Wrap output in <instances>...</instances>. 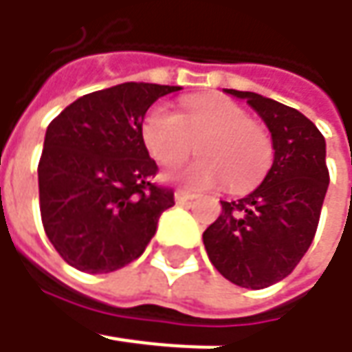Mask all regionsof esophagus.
<instances>
[{
  "mask_svg": "<svg viewBox=\"0 0 352 352\" xmlns=\"http://www.w3.org/2000/svg\"><path fill=\"white\" fill-rule=\"evenodd\" d=\"M174 197H176V204H188L190 199H194L192 194H188V192H184V190H176Z\"/></svg>",
  "mask_w": 352,
  "mask_h": 352,
  "instance_id": "esophagus-1",
  "label": "esophagus"
}]
</instances>
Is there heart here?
I'll list each match as a JSON object with an SVG mask.
<instances>
[{
  "label": "heart",
  "mask_w": 352,
  "mask_h": 352,
  "mask_svg": "<svg viewBox=\"0 0 352 352\" xmlns=\"http://www.w3.org/2000/svg\"><path fill=\"white\" fill-rule=\"evenodd\" d=\"M141 137L148 155L162 166L180 164L197 144L201 158L174 174L190 188L225 182L229 192L243 194L263 182L274 162L268 129L227 98L188 100L180 116L156 103L142 119Z\"/></svg>",
  "instance_id": "obj_1"
}]
</instances>
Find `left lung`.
<instances>
[{
    "label": "left lung",
    "mask_w": 352,
    "mask_h": 352,
    "mask_svg": "<svg viewBox=\"0 0 352 352\" xmlns=\"http://www.w3.org/2000/svg\"><path fill=\"white\" fill-rule=\"evenodd\" d=\"M247 100L272 133L274 162L247 197L221 201V215L204 231L211 264L241 288L261 290L292 274L318 231L329 186L325 139L298 109L254 91Z\"/></svg>",
    "instance_id": "left-lung-1"
}]
</instances>
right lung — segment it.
<instances>
[{"mask_svg": "<svg viewBox=\"0 0 352 352\" xmlns=\"http://www.w3.org/2000/svg\"><path fill=\"white\" fill-rule=\"evenodd\" d=\"M178 86L125 82L70 103L47 129L38 160V206L48 241L89 274L139 258L174 192L141 137L146 109Z\"/></svg>", "mask_w": 352, "mask_h": 352, "instance_id": "obj_1", "label": "right lung"}]
</instances>
